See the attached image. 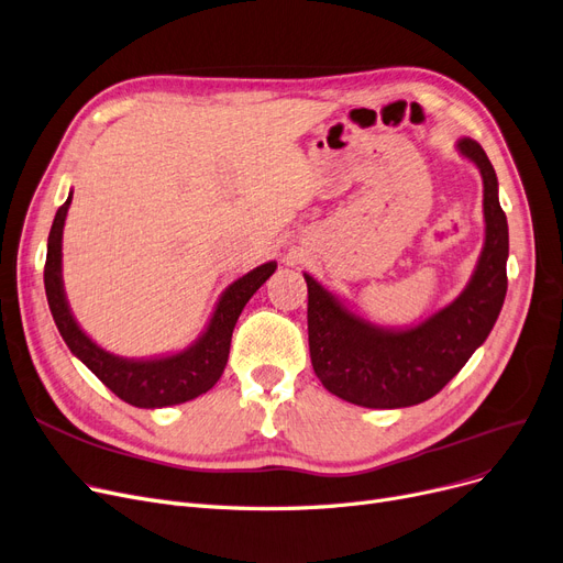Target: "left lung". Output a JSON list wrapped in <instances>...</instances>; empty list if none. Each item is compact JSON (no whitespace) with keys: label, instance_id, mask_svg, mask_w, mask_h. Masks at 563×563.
Returning <instances> with one entry per match:
<instances>
[{"label":"left lung","instance_id":"1","mask_svg":"<svg viewBox=\"0 0 563 563\" xmlns=\"http://www.w3.org/2000/svg\"><path fill=\"white\" fill-rule=\"evenodd\" d=\"M457 152L483 177L485 243L460 297L409 329H386L347 310L333 291L308 283V342L314 375L327 390L352 405L398 409L439 394L490 335L506 299L508 223L490 158L472 140Z\"/></svg>","mask_w":563,"mask_h":563}]
</instances>
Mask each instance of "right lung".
Masks as SVG:
<instances>
[{"mask_svg":"<svg viewBox=\"0 0 563 563\" xmlns=\"http://www.w3.org/2000/svg\"><path fill=\"white\" fill-rule=\"evenodd\" d=\"M70 200L73 192H68L66 202L55 213L51 236H47V257L43 272L47 306H51L53 320L68 350L76 354L117 398L133 407H169L207 394L225 371L232 331L243 306L251 301V297L266 283V278L276 272L278 264L266 262L253 268L246 276L234 280L223 291L221 299H218L207 329L190 347L177 354H165L154 358L117 356L96 345V342L80 329L66 301L62 278V234Z\"/></svg>","mask_w":563,"mask_h":563,"instance_id":"add662e5","label":"right lung"}]
</instances>
